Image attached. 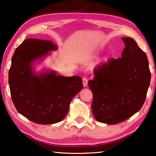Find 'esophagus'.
<instances>
[{
    "mask_svg": "<svg viewBox=\"0 0 156 156\" xmlns=\"http://www.w3.org/2000/svg\"><path fill=\"white\" fill-rule=\"evenodd\" d=\"M83 83L84 87H86L87 85V83H88L87 78H85V77H83Z\"/></svg>",
    "mask_w": 156,
    "mask_h": 156,
    "instance_id": "esophagus-1",
    "label": "esophagus"
}]
</instances>
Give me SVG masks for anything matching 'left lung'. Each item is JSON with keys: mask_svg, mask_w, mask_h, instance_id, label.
Instances as JSON below:
<instances>
[{"mask_svg": "<svg viewBox=\"0 0 156 156\" xmlns=\"http://www.w3.org/2000/svg\"><path fill=\"white\" fill-rule=\"evenodd\" d=\"M122 40L125 44L122 57L95 68L94 78L88 82L94 117L108 125L123 122L141 109L151 80L146 54L131 38Z\"/></svg>", "mask_w": 156, "mask_h": 156, "instance_id": "1", "label": "left lung"}]
</instances>
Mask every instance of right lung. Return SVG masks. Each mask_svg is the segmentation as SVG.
<instances>
[{"label": "right lung", "instance_id": "obj_1", "mask_svg": "<svg viewBox=\"0 0 156 156\" xmlns=\"http://www.w3.org/2000/svg\"><path fill=\"white\" fill-rule=\"evenodd\" d=\"M56 48L49 41L25 39L15 50L9 70L10 94L16 109L40 125L64 119L72 98L83 87L80 76L64 77L54 72L37 76L33 72L31 62Z\"/></svg>", "mask_w": 156, "mask_h": 156}]
</instances>
